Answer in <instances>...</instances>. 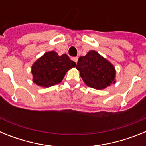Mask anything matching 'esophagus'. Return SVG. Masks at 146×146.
I'll list each match as a JSON object with an SVG mask.
<instances>
[{
	"mask_svg": "<svg viewBox=\"0 0 146 146\" xmlns=\"http://www.w3.org/2000/svg\"><path fill=\"white\" fill-rule=\"evenodd\" d=\"M72 60H74V62H75L76 64H77V60H78V58L77 57H74V58H72Z\"/></svg>",
	"mask_w": 146,
	"mask_h": 146,
	"instance_id": "esophagus-1",
	"label": "esophagus"
}]
</instances>
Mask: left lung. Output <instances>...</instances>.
Here are the masks:
<instances>
[{"instance_id": "8db88e82", "label": "left lung", "mask_w": 146, "mask_h": 146, "mask_svg": "<svg viewBox=\"0 0 146 146\" xmlns=\"http://www.w3.org/2000/svg\"><path fill=\"white\" fill-rule=\"evenodd\" d=\"M76 68L85 83L93 88L104 89L115 82L114 66L96 51L80 57Z\"/></svg>"}]
</instances>
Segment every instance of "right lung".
Here are the masks:
<instances>
[{
  "label": "right lung",
  "instance_id": "1",
  "mask_svg": "<svg viewBox=\"0 0 146 146\" xmlns=\"http://www.w3.org/2000/svg\"><path fill=\"white\" fill-rule=\"evenodd\" d=\"M75 66V62L66 54L59 56L54 51L46 52L32 66L33 82L42 87L56 85L61 82L67 71Z\"/></svg>",
  "mask_w": 146,
  "mask_h": 146
}]
</instances>
